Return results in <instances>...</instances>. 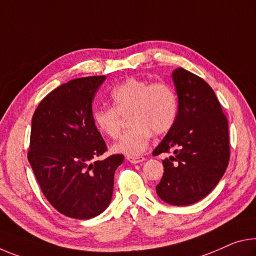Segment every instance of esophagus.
<instances>
[{
    "label": "esophagus",
    "instance_id": "esophagus-1",
    "mask_svg": "<svg viewBox=\"0 0 256 256\" xmlns=\"http://www.w3.org/2000/svg\"><path fill=\"white\" fill-rule=\"evenodd\" d=\"M128 160L131 162V163H133V164H138V163H141V162H144V157H142V156H128Z\"/></svg>",
    "mask_w": 256,
    "mask_h": 256
}]
</instances>
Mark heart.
<instances>
[{"label": "heart", "mask_w": 256, "mask_h": 256, "mask_svg": "<svg viewBox=\"0 0 256 256\" xmlns=\"http://www.w3.org/2000/svg\"><path fill=\"white\" fill-rule=\"evenodd\" d=\"M114 107L96 108L93 122L102 134L120 136L122 117H128L131 128L112 146L115 152L128 156L140 155L147 149L152 133L165 134L176 124L178 98L168 83L130 77L110 92Z\"/></svg>", "instance_id": "heart-1"}]
</instances>
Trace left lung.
Returning <instances> with one entry per match:
<instances>
[{
	"mask_svg": "<svg viewBox=\"0 0 256 256\" xmlns=\"http://www.w3.org/2000/svg\"><path fill=\"white\" fill-rule=\"evenodd\" d=\"M172 76L179 99L178 117L152 155H174L163 160L164 174L156 192L165 202L186 206L208 196L226 172L228 120L204 80L181 67Z\"/></svg>",
	"mask_w": 256,
	"mask_h": 256,
	"instance_id": "1",
	"label": "left lung"
}]
</instances>
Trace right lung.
Returning <instances> with one entry per match:
<instances>
[{"label": "right lung", "mask_w": 256, "mask_h": 256, "mask_svg": "<svg viewBox=\"0 0 256 256\" xmlns=\"http://www.w3.org/2000/svg\"><path fill=\"white\" fill-rule=\"evenodd\" d=\"M106 76L60 85L40 101L32 120L27 157L40 190L64 216L88 220L112 200L114 176L124 156L96 160L107 146L92 117V101Z\"/></svg>", "instance_id": "obj_1"}]
</instances>
